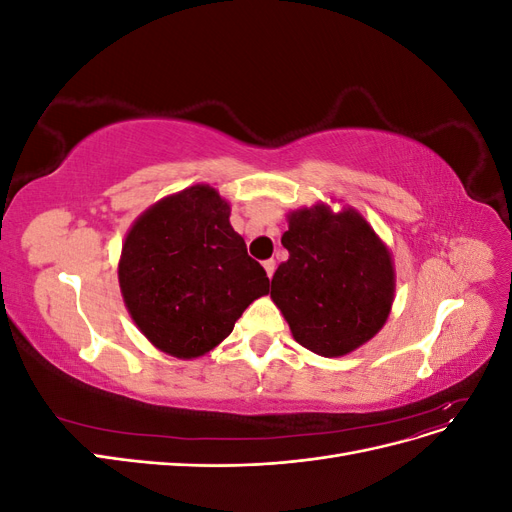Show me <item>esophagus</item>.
Wrapping results in <instances>:
<instances>
[{"mask_svg": "<svg viewBox=\"0 0 512 512\" xmlns=\"http://www.w3.org/2000/svg\"><path fill=\"white\" fill-rule=\"evenodd\" d=\"M262 267H265L269 277H273V273H275V260H265V262H262Z\"/></svg>", "mask_w": 512, "mask_h": 512, "instance_id": "1", "label": "esophagus"}]
</instances>
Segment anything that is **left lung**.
<instances>
[{
    "label": "left lung",
    "mask_w": 512,
    "mask_h": 512,
    "mask_svg": "<svg viewBox=\"0 0 512 512\" xmlns=\"http://www.w3.org/2000/svg\"><path fill=\"white\" fill-rule=\"evenodd\" d=\"M271 299L292 337L320 356L363 346L389 318L395 292L391 254L359 213L327 205L288 215Z\"/></svg>",
    "instance_id": "1"
}]
</instances>
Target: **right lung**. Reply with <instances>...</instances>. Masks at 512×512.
I'll return each instance as SVG.
<instances>
[{
    "mask_svg": "<svg viewBox=\"0 0 512 512\" xmlns=\"http://www.w3.org/2000/svg\"><path fill=\"white\" fill-rule=\"evenodd\" d=\"M230 207L209 185L160 200L128 232L119 286L136 327L179 359L218 346L269 277L232 230Z\"/></svg>",
    "mask_w": 512,
    "mask_h": 512,
    "instance_id": "right-lung-1",
    "label": "right lung"
}]
</instances>
